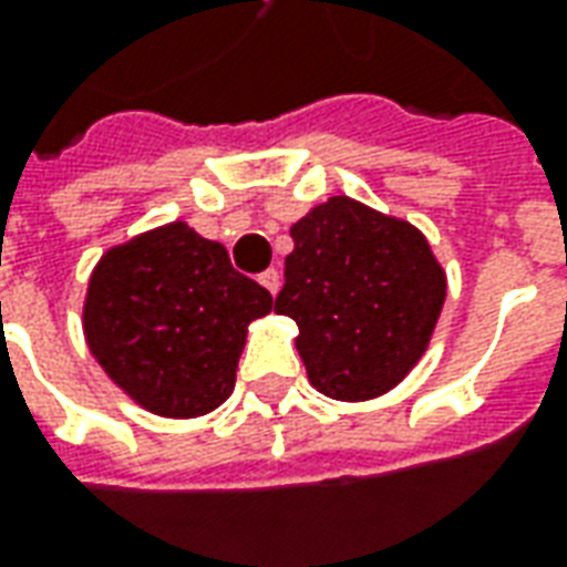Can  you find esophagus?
Returning a JSON list of instances; mask_svg holds the SVG:
<instances>
[{"mask_svg": "<svg viewBox=\"0 0 567 567\" xmlns=\"http://www.w3.org/2000/svg\"><path fill=\"white\" fill-rule=\"evenodd\" d=\"M258 282L270 291V295H276L279 291V285H282V276H279V270H264L258 276Z\"/></svg>", "mask_w": 567, "mask_h": 567, "instance_id": "34e87169", "label": "esophagus"}]
</instances>
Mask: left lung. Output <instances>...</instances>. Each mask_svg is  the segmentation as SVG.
<instances>
[{
  "mask_svg": "<svg viewBox=\"0 0 567 567\" xmlns=\"http://www.w3.org/2000/svg\"><path fill=\"white\" fill-rule=\"evenodd\" d=\"M276 312L297 321L312 389L373 401L427 352L446 300V270L416 224L337 194L291 224Z\"/></svg>",
  "mask_w": 567,
  "mask_h": 567,
  "instance_id": "8db88e82",
  "label": "left lung"
}]
</instances>
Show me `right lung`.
<instances>
[{"mask_svg":"<svg viewBox=\"0 0 567 567\" xmlns=\"http://www.w3.org/2000/svg\"><path fill=\"white\" fill-rule=\"evenodd\" d=\"M270 312V291L236 272L221 243L169 221L96 260L81 328L133 404L197 419L230 398L248 324Z\"/></svg>","mask_w":567,"mask_h":567,"instance_id":"add662e5","label":"right lung"}]
</instances>
